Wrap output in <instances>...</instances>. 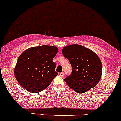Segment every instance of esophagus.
<instances>
[{
    "instance_id": "1",
    "label": "esophagus",
    "mask_w": 121,
    "mask_h": 121,
    "mask_svg": "<svg viewBox=\"0 0 121 121\" xmlns=\"http://www.w3.org/2000/svg\"><path fill=\"white\" fill-rule=\"evenodd\" d=\"M59 74H60V76H61V77H63V76H64V72H61V73H59Z\"/></svg>"
}]
</instances>
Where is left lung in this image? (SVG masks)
<instances>
[{"label":"left lung","instance_id":"left-lung-1","mask_svg":"<svg viewBox=\"0 0 121 121\" xmlns=\"http://www.w3.org/2000/svg\"><path fill=\"white\" fill-rule=\"evenodd\" d=\"M62 54L72 67L71 74L65 79L72 89L77 93H85L99 82L102 65L93 51L82 45L73 44L63 48Z\"/></svg>","mask_w":121,"mask_h":121}]
</instances>
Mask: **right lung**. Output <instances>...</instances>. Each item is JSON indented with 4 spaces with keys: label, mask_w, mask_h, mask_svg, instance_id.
Masks as SVG:
<instances>
[{
    "label": "right lung",
    "mask_w": 121,
    "mask_h": 121,
    "mask_svg": "<svg viewBox=\"0 0 121 121\" xmlns=\"http://www.w3.org/2000/svg\"><path fill=\"white\" fill-rule=\"evenodd\" d=\"M58 52L56 47L49 45L25 50L19 56L15 68L17 82L27 91L34 93L43 91L58 74L53 62Z\"/></svg>",
    "instance_id": "add662e5"
}]
</instances>
